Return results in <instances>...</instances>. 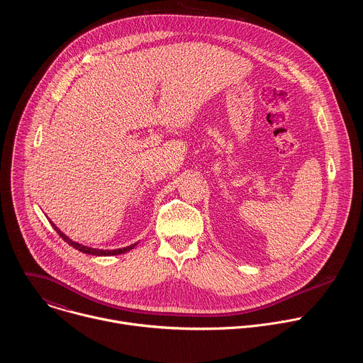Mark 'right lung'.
<instances>
[{
    "label": "right lung",
    "mask_w": 363,
    "mask_h": 363,
    "mask_svg": "<svg viewBox=\"0 0 363 363\" xmlns=\"http://www.w3.org/2000/svg\"><path fill=\"white\" fill-rule=\"evenodd\" d=\"M51 223V221H50ZM51 225H53V228L57 231V234L67 242V244H70L72 247H74L76 250H79V251H82V252H84V254H90V255H118V254H123V252H126V251H130L138 242H135V244H132V245H128V247H123V248H118V250H99V248H91V247H87V245H83V244H79V242H76V241H73V240H70L66 234H63L53 223H51Z\"/></svg>",
    "instance_id": "obj_1"
}]
</instances>
